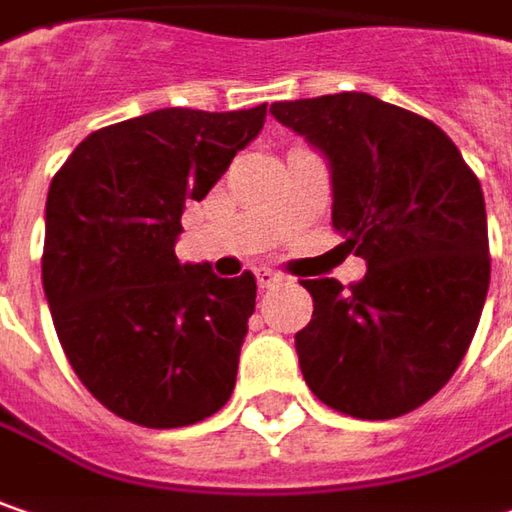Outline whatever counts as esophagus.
<instances>
[{"mask_svg":"<svg viewBox=\"0 0 512 512\" xmlns=\"http://www.w3.org/2000/svg\"><path fill=\"white\" fill-rule=\"evenodd\" d=\"M255 275H257V284L263 286V289H269V286H275L284 281V275H281V272H272V269H257Z\"/></svg>","mask_w":512,"mask_h":512,"instance_id":"1","label":"esophagus"}]
</instances>
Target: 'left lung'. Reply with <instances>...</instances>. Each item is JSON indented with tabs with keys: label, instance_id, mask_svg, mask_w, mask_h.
<instances>
[{
	"label": "left lung",
	"instance_id": "left-lung-1",
	"mask_svg": "<svg viewBox=\"0 0 512 512\" xmlns=\"http://www.w3.org/2000/svg\"><path fill=\"white\" fill-rule=\"evenodd\" d=\"M333 170V226L362 281H301L316 310L295 333L324 406L359 420L420 408L452 379L490 286L481 182L429 118L365 92L272 104Z\"/></svg>",
	"mask_w": 512,
	"mask_h": 512
}]
</instances>
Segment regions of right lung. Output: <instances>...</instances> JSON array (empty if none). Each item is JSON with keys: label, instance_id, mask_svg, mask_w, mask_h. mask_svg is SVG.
I'll return each instance as SVG.
<instances>
[{"label": "right lung", "instance_id": "1", "mask_svg": "<svg viewBox=\"0 0 512 512\" xmlns=\"http://www.w3.org/2000/svg\"><path fill=\"white\" fill-rule=\"evenodd\" d=\"M266 104L156 109L95 130L51 179L46 289L77 379L121 420L179 429L226 406L255 313L252 272L179 263L182 208L205 199Z\"/></svg>", "mask_w": 512, "mask_h": 512}]
</instances>
